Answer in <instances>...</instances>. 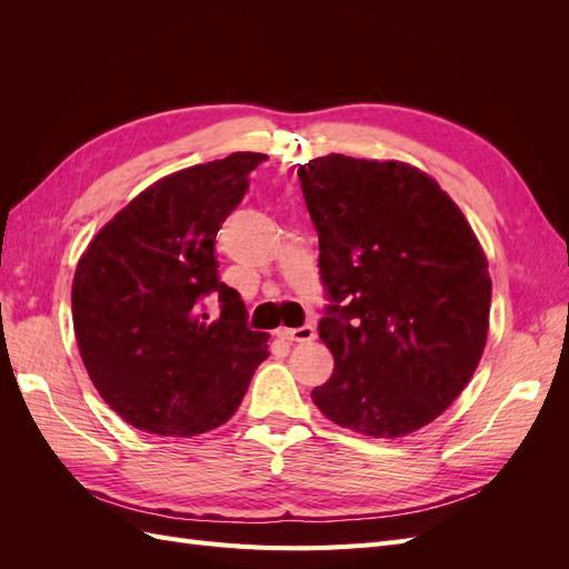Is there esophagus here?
<instances>
[{
	"label": "esophagus",
	"mask_w": 569,
	"mask_h": 569,
	"mask_svg": "<svg viewBox=\"0 0 569 569\" xmlns=\"http://www.w3.org/2000/svg\"><path fill=\"white\" fill-rule=\"evenodd\" d=\"M284 335V339H289V341H311V339H316V327L313 325H301V327H291V330H284L282 332Z\"/></svg>",
	"instance_id": "1"
}]
</instances>
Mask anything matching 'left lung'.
<instances>
[{
  "label": "left lung",
  "mask_w": 569,
  "mask_h": 569,
  "mask_svg": "<svg viewBox=\"0 0 569 569\" xmlns=\"http://www.w3.org/2000/svg\"><path fill=\"white\" fill-rule=\"evenodd\" d=\"M327 291L335 372L325 418L375 439L432 422L470 382L491 308L487 256L451 197L401 161L327 153L299 166Z\"/></svg>",
  "instance_id": "obj_1"
}]
</instances>
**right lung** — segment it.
Segmentation results:
<instances>
[{
	"instance_id": "1",
	"label": "right lung",
	"mask_w": 569,
	"mask_h": 569,
	"mask_svg": "<svg viewBox=\"0 0 569 569\" xmlns=\"http://www.w3.org/2000/svg\"><path fill=\"white\" fill-rule=\"evenodd\" d=\"M266 159L234 151L166 176L80 256L71 301L82 363L101 399L142 432L194 437L228 422L268 358V335L251 330L216 261V234ZM211 293L216 321L202 303Z\"/></svg>"
}]
</instances>
